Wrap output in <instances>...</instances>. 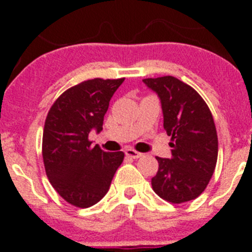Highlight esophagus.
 <instances>
[{"mask_svg": "<svg viewBox=\"0 0 252 252\" xmlns=\"http://www.w3.org/2000/svg\"><path fill=\"white\" fill-rule=\"evenodd\" d=\"M125 154H126V157L131 158V159H139V158L142 157L141 153H139L136 150H132V149H127V150L125 151Z\"/></svg>", "mask_w": 252, "mask_h": 252, "instance_id": "obj_1", "label": "esophagus"}]
</instances>
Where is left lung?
Returning a JSON list of instances; mask_svg holds the SVG:
<instances>
[{"label":"left lung","instance_id":"left-lung-1","mask_svg":"<svg viewBox=\"0 0 252 252\" xmlns=\"http://www.w3.org/2000/svg\"><path fill=\"white\" fill-rule=\"evenodd\" d=\"M142 82L160 97L164 128L171 137L170 159L157 158L154 192L173 204L195 199L208 186L217 162L218 139L211 110L194 88L178 78L164 75Z\"/></svg>","mask_w":252,"mask_h":252}]
</instances>
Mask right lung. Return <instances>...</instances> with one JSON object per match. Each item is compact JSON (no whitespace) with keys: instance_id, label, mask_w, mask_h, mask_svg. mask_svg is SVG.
<instances>
[{"instance_id":"add662e5","label":"right lung","mask_w":252,"mask_h":252,"mask_svg":"<svg viewBox=\"0 0 252 252\" xmlns=\"http://www.w3.org/2000/svg\"><path fill=\"white\" fill-rule=\"evenodd\" d=\"M125 78L88 79L63 92L46 116L43 160L46 175L58 194L74 207L88 208L110 189L122 151L108 153L93 146L91 130H102L113 93Z\"/></svg>"}]
</instances>
